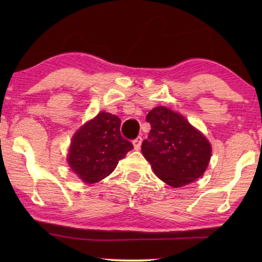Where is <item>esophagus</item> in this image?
I'll return each instance as SVG.
<instances>
[{
	"instance_id": "34e87169",
	"label": "esophagus",
	"mask_w": 262,
	"mask_h": 262,
	"mask_svg": "<svg viewBox=\"0 0 262 262\" xmlns=\"http://www.w3.org/2000/svg\"><path fill=\"white\" fill-rule=\"evenodd\" d=\"M141 144H142V137L141 136L136 137V139L133 141V145H134V149L135 150H140Z\"/></svg>"
}]
</instances>
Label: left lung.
<instances>
[{
  "mask_svg": "<svg viewBox=\"0 0 262 262\" xmlns=\"http://www.w3.org/2000/svg\"><path fill=\"white\" fill-rule=\"evenodd\" d=\"M151 126L142 154L159 179L181 187L202 177L210 161L211 145L183 115L157 106L147 115Z\"/></svg>",
  "mask_w": 262,
  "mask_h": 262,
  "instance_id": "obj_1",
  "label": "left lung"
}]
</instances>
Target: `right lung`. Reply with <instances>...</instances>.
<instances>
[{
  "label": "right lung",
  "mask_w": 262,
  "mask_h": 262,
  "mask_svg": "<svg viewBox=\"0 0 262 262\" xmlns=\"http://www.w3.org/2000/svg\"><path fill=\"white\" fill-rule=\"evenodd\" d=\"M120 123L117 115L103 111L74 134L67 161L84 183L95 184L106 178L134 148L121 136Z\"/></svg>",
  "instance_id": "right-lung-1"
}]
</instances>
